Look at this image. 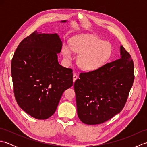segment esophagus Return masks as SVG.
<instances>
[{"mask_svg": "<svg viewBox=\"0 0 147 147\" xmlns=\"http://www.w3.org/2000/svg\"><path fill=\"white\" fill-rule=\"evenodd\" d=\"M78 76L76 74H74L73 75V82H74L76 80V79H78Z\"/></svg>", "mask_w": 147, "mask_h": 147, "instance_id": "esophagus-1", "label": "esophagus"}]
</instances>
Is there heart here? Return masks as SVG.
<instances>
[{"instance_id":"heart-1","label":"heart","mask_w":147,"mask_h":147,"mask_svg":"<svg viewBox=\"0 0 147 147\" xmlns=\"http://www.w3.org/2000/svg\"><path fill=\"white\" fill-rule=\"evenodd\" d=\"M71 47L67 44L62 46V54L67 60L72 59L73 51L80 54L78 64L84 70L92 71L105 63L111 57L112 47L108 42H103L93 35H78L72 38Z\"/></svg>"}]
</instances>
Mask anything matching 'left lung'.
<instances>
[{
    "mask_svg": "<svg viewBox=\"0 0 147 147\" xmlns=\"http://www.w3.org/2000/svg\"><path fill=\"white\" fill-rule=\"evenodd\" d=\"M121 58L80 74L74 83L78 116L90 125L102 124L123 110L135 79L131 56L123 46Z\"/></svg>",
    "mask_w": 147,
    "mask_h": 147,
    "instance_id": "obj_1",
    "label": "left lung"
}]
</instances>
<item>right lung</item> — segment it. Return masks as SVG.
<instances>
[{
    "label": "right lung",
    "instance_id": "add662e5",
    "mask_svg": "<svg viewBox=\"0 0 147 147\" xmlns=\"http://www.w3.org/2000/svg\"><path fill=\"white\" fill-rule=\"evenodd\" d=\"M62 45L57 33L35 31L22 40L12 59L16 100L21 109L37 119L52 116L62 93L73 86V70L57 61Z\"/></svg>",
    "mask_w": 147,
    "mask_h": 147
}]
</instances>
